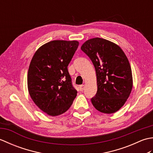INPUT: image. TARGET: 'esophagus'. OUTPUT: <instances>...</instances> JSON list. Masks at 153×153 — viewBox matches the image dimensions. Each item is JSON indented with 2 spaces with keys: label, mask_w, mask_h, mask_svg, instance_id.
<instances>
[{
  "label": "esophagus",
  "mask_w": 153,
  "mask_h": 153,
  "mask_svg": "<svg viewBox=\"0 0 153 153\" xmlns=\"http://www.w3.org/2000/svg\"><path fill=\"white\" fill-rule=\"evenodd\" d=\"M79 87V90L81 91H83L84 89H85V85H80Z\"/></svg>",
  "instance_id": "obj_1"
}]
</instances>
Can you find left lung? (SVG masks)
<instances>
[{
  "instance_id": "8db88e82",
  "label": "left lung",
  "mask_w": 153,
  "mask_h": 153,
  "mask_svg": "<svg viewBox=\"0 0 153 153\" xmlns=\"http://www.w3.org/2000/svg\"><path fill=\"white\" fill-rule=\"evenodd\" d=\"M82 49L95 66L97 92L91 99L99 112L112 114L124 105L133 87L131 68L124 52L118 45L102 38L86 41Z\"/></svg>"
}]
</instances>
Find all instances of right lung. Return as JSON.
<instances>
[{
  "mask_svg": "<svg viewBox=\"0 0 153 153\" xmlns=\"http://www.w3.org/2000/svg\"><path fill=\"white\" fill-rule=\"evenodd\" d=\"M78 45L77 41H51L39 48L31 60L28 91L35 105L48 115L66 112L77 95L68 66Z\"/></svg>",
  "mask_w": 153,
  "mask_h": 153,
  "instance_id": "add662e5",
  "label": "right lung"
}]
</instances>
